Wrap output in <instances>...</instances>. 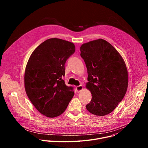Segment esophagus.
<instances>
[{"label":"esophagus","mask_w":148,"mask_h":148,"mask_svg":"<svg viewBox=\"0 0 148 148\" xmlns=\"http://www.w3.org/2000/svg\"><path fill=\"white\" fill-rule=\"evenodd\" d=\"M82 90H83V87H82V86H81V85L76 87V90H77V91L78 92H81Z\"/></svg>","instance_id":"1"}]
</instances>
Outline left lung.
<instances>
[{
    "instance_id": "obj_1",
    "label": "left lung",
    "mask_w": 148,
    "mask_h": 148,
    "mask_svg": "<svg viewBox=\"0 0 148 148\" xmlns=\"http://www.w3.org/2000/svg\"><path fill=\"white\" fill-rule=\"evenodd\" d=\"M80 51L87 69L86 87L92 94L86 108L95 115H108L122 100L128 88V73L124 60L102 38L82 44Z\"/></svg>"
}]
</instances>
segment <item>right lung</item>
<instances>
[{
  "label": "right lung",
  "mask_w": 148,
  "mask_h": 148,
  "mask_svg": "<svg viewBox=\"0 0 148 148\" xmlns=\"http://www.w3.org/2000/svg\"><path fill=\"white\" fill-rule=\"evenodd\" d=\"M75 50L73 43L51 38L40 44L27 61L24 75L26 94L37 111L47 117L62 114L74 95L62 76L66 61Z\"/></svg>",
  "instance_id": "right-lung-1"
}]
</instances>
